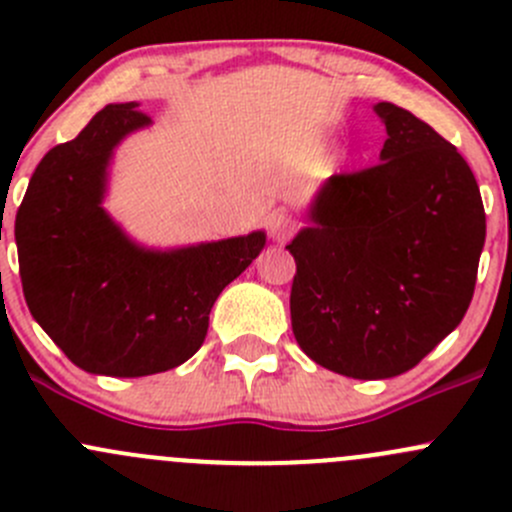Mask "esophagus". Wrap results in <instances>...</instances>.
Returning <instances> with one entry per match:
<instances>
[{"label":"esophagus","instance_id":"esophagus-1","mask_svg":"<svg viewBox=\"0 0 512 512\" xmlns=\"http://www.w3.org/2000/svg\"><path fill=\"white\" fill-rule=\"evenodd\" d=\"M294 227H297V223H294L292 215L272 213L270 218H267V232H270V237L275 242H287L289 237H292Z\"/></svg>","mask_w":512,"mask_h":512}]
</instances>
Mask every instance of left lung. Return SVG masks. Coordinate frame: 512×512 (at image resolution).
Here are the masks:
<instances>
[{
	"label": "left lung",
	"instance_id": "1",
	"mask_svg": "<svg viewBox=\"0 0 512 512\" xmlns=\"http://www.w3.org/2000/svg\"><path fill=\"white\" fill-rule=\"evenodd\" d=\"M381 163L332 175L287 250L292 332L319 366L352 379L414 369L461 324L485 242L473 170L428 123L389 101Z\"/></svg>",
	"mask_w": 512,
	"mask_h": 512
}]
</instances>
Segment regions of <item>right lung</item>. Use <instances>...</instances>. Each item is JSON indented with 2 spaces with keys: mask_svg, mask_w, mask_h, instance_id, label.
I'll use <instances>...</instances> for the list:
<instances>
[{
  "mask_svg": "<svg viewBox=\"0 0 512 512\" xmlns=\"http://www.w3.org/2000/svg\"><path fill=\"white\" fill-rule=\"evenodd\" d=\"M151 118L108 103L36 165L14 237L27 307L79 369L158 374L188 361L208 334L220 292L265 247V232L148 250L103 210L113 148Z\"/></svg>",
  "mask_w": 512,
  "mask_h": 512,
  "instance_id": "add662e5",
  "label": "right lung"
}]
</instances>
